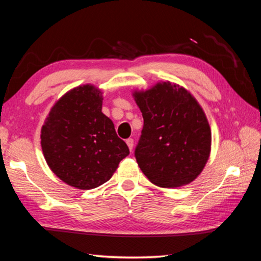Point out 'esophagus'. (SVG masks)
<instances>
[{
  "label": "esophagus",
  "instance_id": "esophagus-1",
  "mask_svg": "<svg viewBox=\"0 0 261 261\" xmlns=\"http://www.w3.org/2000/svg\"><path fill=\"white\" fill-rule=\"evenodd\" d=\"M126 145H127V147H129L130 151H132V149H134V139L132 138L126 139Z\"/></svg>",
  "mask_w": 261,
  "mask_h": 261
}]
</instances>
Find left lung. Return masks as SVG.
Returning a JSON list of instances; mask_svg holds the SVG:
<instances>
[{
	"instance_id": "obj_1",
	"label": "left lung",
	"mask_w": 261,
	"mask_h": 261,
	"mask_svg": "<svg viewBox=\"0 0 261 261\" xmlns=\"http://www.w3.org/2000/svg\"><path fill=\"white\" fill-rule=\"evenodd\" d=\"M132 96L144 117L135 150L143 173L163 188L195 180L211 150L210 125L200 103L186 89L169 81Z\"/></svg>"
}]
</instances>
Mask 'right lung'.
Here are the masks:
<instances>
[{
  "label": "right lung",
  "instance_id": "obj_1",
  "mask_svg": "<svg viewBox=\"0 0 261 261\" xmlns=\"http://www.w3.org/2000/svg\"><path fill=\"white\" fill-rule=\"evenodd\" d=\"M102 99L92 84L69 90L51 108L41 129L42 151L51 171L75 188L105 184L130 153L101 112Z\"/></svg>",
  "mask_w": 261,
  "mask_h": 261
}]
</instances>
